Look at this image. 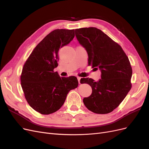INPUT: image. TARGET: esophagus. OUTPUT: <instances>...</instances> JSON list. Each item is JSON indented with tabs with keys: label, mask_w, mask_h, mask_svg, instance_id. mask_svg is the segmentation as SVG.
Here are the masks:
<instances>
[{
	"label": "esophagus",
	"mask_w": 149,
	"mask_h": 149,
	"mask_svg": "<svg viewBox=\"0 0 149 149\" xmlns=\"http://www.w3.org/2000/svg\"><path fill=\"white\" fill-rule=\"evenodd\" d=\"M77 78H78V83H79V84H81V77H79V76H78Z\"/></svg>",
	"instance_id": "esophagus-1"
}]
</instances>
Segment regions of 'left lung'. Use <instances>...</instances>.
I'll return each mask as SVG.
<instances>
[{"mask_svg":"<svg viewBox=\"0 0 149 149\" xmlns=\"http://www.w3.org/2000/svg\"><path fill=\"white\" fill-rule=\"evenodd\" d=\"M75 35L88 53V65L101 72V79L97 82L89 78L81 79V83L92 88V94L83 102L94 113H109L131 89L132 70L129 58L119 44L97 28L75 29Z\"/></svg>","mask_w":149,"mask_h":149,"instance_id":"1","label":"left lung"}]
</instances>
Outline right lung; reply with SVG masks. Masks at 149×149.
Masks as SVG:
<instances>
[{
  "label": "right lung",
  "instance_id": "right-lung-1",
  "mask_svg": "<svg viewBox=\"0 0 149 149\" xmlns=\"http://www.w3.org/2000/svg\"><path fill=\"white\" fill-rule=\"evenodd\" d=\"M74 37V30L56 29L36 47L25 63L20 77L26 101L42 114L53 113L63 105L68 93L78 86L75 76L60 77L58 66L59 49Z\"/></svg>",
  "mask_w": 149,
  "mask_h": 149
}]
</instances>
